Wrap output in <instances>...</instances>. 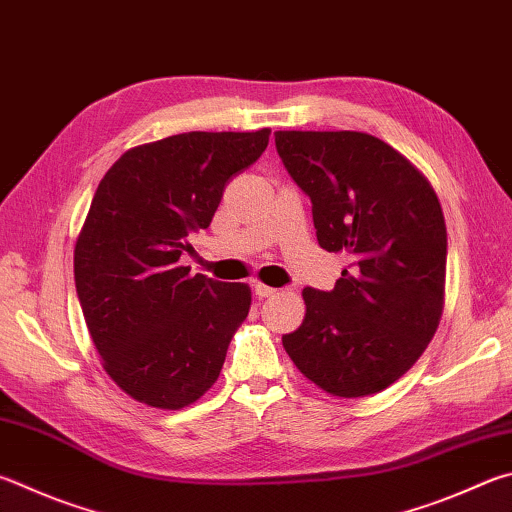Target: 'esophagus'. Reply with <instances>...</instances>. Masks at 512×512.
<instances>
[{
    "mask_svg": "<svg viewBox=\"0 0 512 512\" xmlns=\"http://www.w3.org/2000/svg\"><path fill=\"white\" fill-rule=\"evenodd\" d=\"M253 288H255V295H259V297H271V295L277 293V288L266 286V284H262V282H255Z\"/></svg>",
    "mask_w": 512,
    "mask_h": 512,
    "instance_id": "1",
    "label": "esophagus"
}]
</instances>
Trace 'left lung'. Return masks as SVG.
Returning <instances> with one entry per match:
<instances>
[{
	"label": "left lung",
	"mask_w": 512,
	"mask_h": 512,
	"mask_svg": "<svg viewBox=\"0 0 512 512\" xmlns=\"http://www.w3.org/2000/svg\"><path fill=\"white\" fill-rule=\"evenodd\" d=\"M275 147L311 199L318 244L353 259L331 291L304 288V322L282 338L284 349L333 396L383 392L439 327L448 257L439 199L376 136L275 132Z\"/></svg>",
	"instance_id": "left-lung-1"
}]
</instances>
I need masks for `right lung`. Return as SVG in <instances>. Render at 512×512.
Returning <instances> with one entry per match:
<instances>
[{
    "label": "right lung",
    "instance_id": "1",
    "mask_svg": "<svg viewBox=\"0 0 512 512\" xmlns=\"http://www.w3.org/2000/svg\"><path fill=\"white\" fill-rule=\"evenodd\" d=\"M268 136L271 129L176 134L125 152L102 176L73 273L107 374L136 401L181 410L219 378L250 288L190 275L179 259Z\"/></svg>",
    "mask_w": 512,
    "mask_h": 512
}]
</instances>
